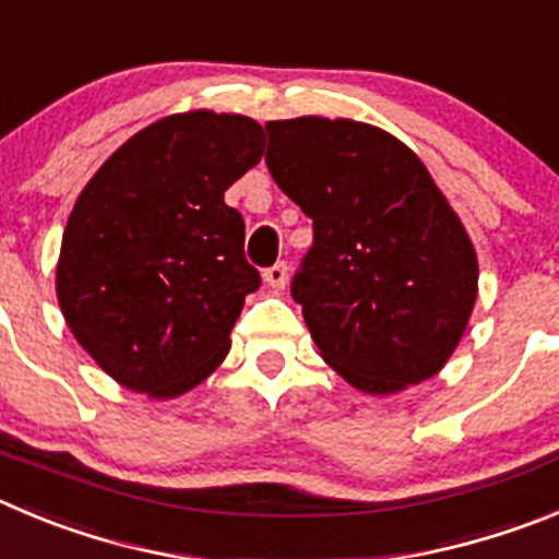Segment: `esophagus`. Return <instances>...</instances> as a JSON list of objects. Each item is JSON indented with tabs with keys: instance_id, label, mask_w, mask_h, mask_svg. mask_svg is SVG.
I'll use <instances>...</instances> for the list:
<instances>
[{
	"instance_id": "1",
	"label": "esophagus",
	"mask_w": 559,
	"mask_h": 559,
	"mask_svg": "<svg viewBox=\"0 0 559 559\" xmlns=\"http://www.w3.org/2000/svg\"><path fill=\"white\" fill-rule=\"evenodd\" d=\"M263 280H265V285H271V288L283 290L285 285H288V265L274 263L271 269L263 271Z\"/></svg>"
}]
</instances>
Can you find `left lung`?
Segmentation results:
<instances>
[{
  "mask_svg": "<svg viewBox=\"0 0 559 559\" xmlns=\"http://www.w3.org/2000/svg\"><path fill=\"white\" fill-rule=\"evenodd\" d=\"M265 166L313 218L290 294L321 357L357 391L429 380L457 349L479 265L416 152L352 119L269 121Z\"/></svg>",
  "mask_w": 559,
  "mask_h": 559,
  "instance_id": "1",
  "label": "left lung"
}]
</instances>
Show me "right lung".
<instances>
[{"instance_id": "1", "label": "right lung", "mask_w": 559, "mask_h": 559, "mask_svg": "<svg viewBox=\"0 0 559 559\" xmlns=\"http://www.w3.org/2000/svg\"><path fill=\"white\" fill-rule=\"evenodd\" d=\"M263 146V127L238 112H174L121 143L82 188L55 285L71 335L119 385L182 396L227 357L260 274L224 191Z\"/></svg>"}]
</instances>
